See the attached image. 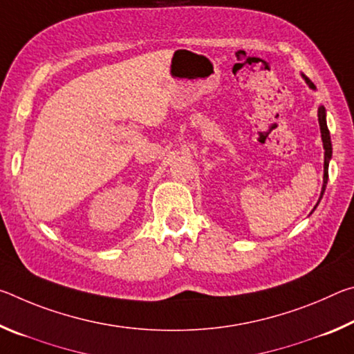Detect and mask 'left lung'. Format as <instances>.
Returning <instances> with one entry per match:
<instances>
[{"label": "left lung", "instance_id": "1", "mask_svg": "<svg viewBox=\"0 0 354 354\" xmlns=\"http://www.w3.org/2000/svg\"><path fill=\"white\" fill-rule=\"evenodd\" d=\"M304 80L309 84L310 88H315V86L310 82L309 77L304 76ZM319 123H320V131H322V140H323V148H325V165H323V170H325V175H323V189H322V195L325 192L326 183H328V164L329 159H331L333 154V148H331V139H329V131L326 127V113H325V107L320 106L319 107Z\"/></svg>", "mask_w": 354, "mask_h": 354}]
</instances>
